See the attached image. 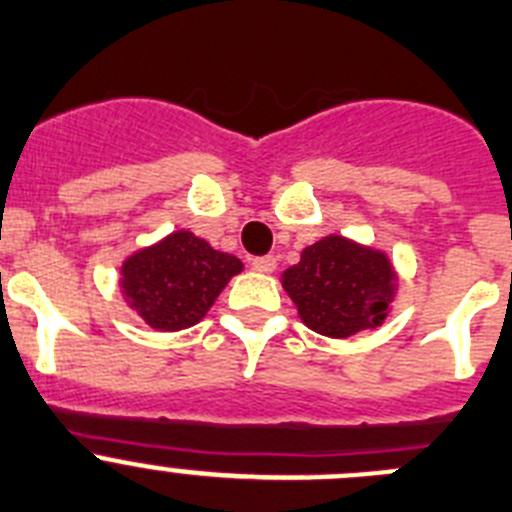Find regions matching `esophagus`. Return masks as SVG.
<instances>
[{
  "instance_id": "34e87169",
  "label": "esophagus",
  "mask_w": 512,
  "mask_h": 512,
  "mask_svg": "<svg viewBox=\"0 0 512 512\" xmlns=\"http://www.w3.org/2000/svg\"><path fill=\"white\" fill-rule=\"evenodd\" d=\"M252 267H255V270H260V272H272L275 267H278V257H275V255L255 257V260H252Z\"/></svg>"
}]
</instances>
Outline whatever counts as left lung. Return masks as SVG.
I'll return each mask as SVG.
<instances>
[{
	"instance_id": "1",
	"label": "left lung",
	"mask_w": 512,
	"mask_h": 512,
	"mask_svg": "<svg viewBox=\"0 0 512 512\" xmlns=\"http://www.w3.org/2000/svg\"><path fill=\"white\" fill-rule=\"evenodd\" d=\"M283 288L305 326L348 338L384 323L394 298V270L381 252L331 234L305 247L298 265L283 272Z\"/></svg>"
}]
</instances>
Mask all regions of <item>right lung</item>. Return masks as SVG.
I'll use <instances>...</instances> for the list:
<instances>
[{
	"label": "right lung",
	"instance_id": "obj_1",
	"mask_svg": "<svg viewBox=\"0 0 512 512\" xmlns=\"http://www.w3.org/2000/svg\"><path fill=\"white\" fill-rule=\"evenodd\" d=\"M242 262L217 252L191 232H174L159 245L123 262V293L156 331H181L199 323Z\"/></svg>",
	"mask_w": 512,
	"mask_h": 512
}]
</instances>
